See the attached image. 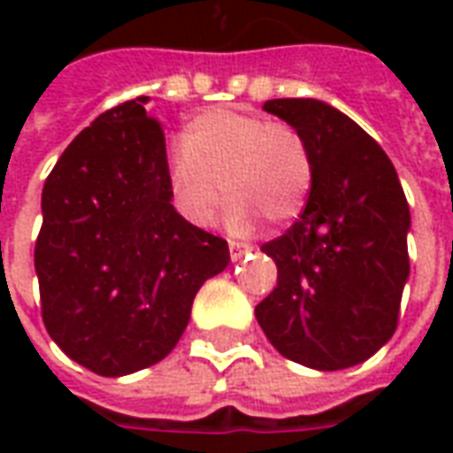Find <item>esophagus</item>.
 <instances>
[{"label":"esophagus","mask_w":453,"mask_h":453,"mask_svg":"<svg viewBox=\"0 0 453 453\" xmlns=\"http://www.w3.org/2000/svg\"><path fill=\"white\" fill-rule=\"evenodd\" d=\"M255 247L252 245H242V242H230V255H233V262H237V259H242L245 255H250Z\"/></svg>","instance_id":"34e87169"}]
</instances>
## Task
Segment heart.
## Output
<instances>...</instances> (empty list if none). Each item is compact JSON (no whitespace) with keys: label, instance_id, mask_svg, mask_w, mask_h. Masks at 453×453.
<instances>
[{"label":"heart","instance_id":"obj_1","mask_svg":"<svg viewBox=\"0 0 453 453\" xmlns=\"http://www.w3.org/2000/svg\"><path fill=\"white\" fill-rule=\"evenodd\" d=\"M313 174V150L301 130L237 109L194 116L167 162L179 213L208 226L226 194L223 226L233 235H250L259 218L272 226L291 223L303 211Z\"/></svg>","mask_w":453,"mask_h":453}]
</instances>
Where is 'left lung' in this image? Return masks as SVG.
<instances>
[{
    "label": "left lung",
    "mask_w": 453,
    "mask_h": 453,
    "mask_svg": "<svg viewBox=\"0 0 453 453\" xmlns=\"http://www.w3.org/2000/svg\"><path fill=\"white\" fill-rule=\"evenodd\" d=\"M265 111L308 138L315 174L301 218L262 245L279 281L257 323L286 359L349 369L395 333L410 276L408 201L388 155L334 106L272 99Z\"/></svg>",
    "instance_id": "8db88e82"
}]
</instances>
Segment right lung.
Segmentation results:
<instances>
[{
	"mask_svg": "<svg viewBox=\"0 0 453 453\" xmlns=\"http://www.w3.org/2000/svg\"><path fill=\"white\" fill-rule=\"evenodd\" d=\"M148 96L113 106L48 174L35 274L48 334L84 369L128 376L177 347L194 296L230 265L223 237L172 206Z\"/></svg>",
	"mask_w": 453,
	"mask_h": 453,
	"instance_id": "right-lung-1",
	"label": "right lung"
}]
</instances>
